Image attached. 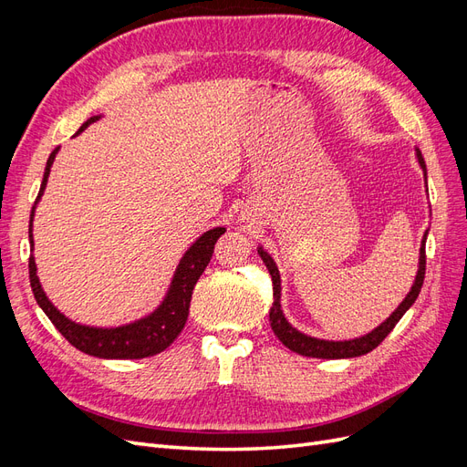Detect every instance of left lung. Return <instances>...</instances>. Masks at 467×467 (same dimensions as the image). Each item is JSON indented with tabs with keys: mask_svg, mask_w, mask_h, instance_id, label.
<instances>
[{
	"mask_svg": "<svg viewBox=\"0 0 467 467\" xmlns=\"http://www.w3.org/2000/svg\"><path fill=\"white\" fill-rule=\"evenodd\" d=\"M417 155V161L422 169V173H425L427 179V165L425 160H422V153L419 151V148L415 150ZM427 235L429 230L422 235V242H420V249H419V268H417V275H415V282L411 290L403 298V302L395 307V312H391V316L381 321L378 327H374L370 333H366L362 337H355V338H348V341H327V338H317L312 335H306L302 331H298L296 327L288 323V319L285 317V312H282V306H280V273H278V266L275 263V259L268 255V253L259 245L257 253L259 257L263 259L265 266L268 268V273H271L273 278V307L271 312H268V319H271V327L275 331V335L280 338V343L288 347L292 352H298L302 357H312V358H355V357H362L366 352L374 350L384 338L391 333V329L395 327V323H398L409 307H411L417 300V296L420 292L422 286V280H425V265H427V257H425V245H427Z\"/></svg>",
	"mask_w": 467,
	"mask_h": 467,
	"instance_id": "obj_1",
	"label": "left lung"
}]
</instances>
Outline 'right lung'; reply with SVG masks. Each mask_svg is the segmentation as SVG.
Instances as JSON below:
<instances>
[{"label": "right lung", "mask_w": 467, "mask_h": 467, "mask_svg": "<svg viewBox=\"0 0 467 467\" xmlns=\"http://www.w3.org/2000/svg\"><path fill=\"white\" fill-rule=\"evenodd\" d=\"M101 119L91 117L88 122H83L79 132H83L88 126L95 120ZM78 132V134H79ZM60 148H56L45 167V177H42V185L38 191V196L35 201L33 212H31V223H29V242L31 249L35 247L33 242V218H35V208L40 201V196L45 194L50 167L56 160V153ZM225 232V228H212L204 232L196 242L185 251V255L181 257L175 275L171 278V285H169L165 298L161 304L153 309L151 314L140 317L136 321H130L126 325H119V327H91V325H81L72 319H67L64 314H60L58 307L48 300L40 286V280L36 276V263L35 257H29V276H31V288L35 294V300L40 306L42 312L48 316V319L54 323V327L58 329L69 345H74L78 350L86 352L89 357L97 358H117V360H132V358H146L153 357L158 352L165 350L171 345L179 333L182 331L189 317V306L192 298V290L196 280L201 278L204 273L206 265L212 259V253H214V245L218 237Z\"/></svg>", "instance_id": "obj_1"}]
</instances>
